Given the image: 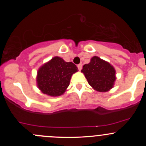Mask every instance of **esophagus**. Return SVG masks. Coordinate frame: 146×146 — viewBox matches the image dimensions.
<instances>
[{"label": "esophagus", "instance_id": "34e87169", "mask_svg": "<svg viewBox=\"0 0 146 146\" xmlns=\"http://www.w3.org/2000/svg\"><path fill=\"white\" fill-rule=\"evenodd\" d=\"M82 68V64H78V68L79 70H81Z\"/></svg>", "mask_w": 146, "mask_h": 146}]
</instances>
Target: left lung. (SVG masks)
<instances>
[{"label":"left lung","instance_id":"obj_1","mask_svg":"<svg viewBox=\"0 0 146 146\" xmlns=\"http://www.w3.org/2000/svg\"><path fill=\"white\" fill-rule=\"evenodd\" d=\"M81 72L89 85L100 92L110 90L117 78L114 66L96 56L91 58L89 64L84 65Z\"/></svg>","mask_w":146,"mask_h":146}]
</instances>
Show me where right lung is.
I'll return each instance as SVG.
<instances>
[{"instance_id": "1", "label": "right lung", "mask_w": 146, "mask_h": 146, "mask_svg": "<svg viewBox=\"0 0 146 146\" xmlns=\"http://www.w3.org/2000/svg\"><path fill=\"white\" fill-rule=\"evenodd\" d=\"M78 70L77 66L72 62L55 56L38 69L36 85L45 95L61 96L69 86L71 76Z\"/></svg>"}]
</instances>
